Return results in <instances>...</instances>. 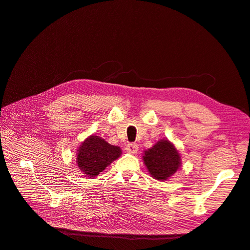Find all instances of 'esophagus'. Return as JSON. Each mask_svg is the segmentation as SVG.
<instances>
[{
  "instance_id": "esophagus-1",
  "label": "esophagus",
  "mask_w": 250,
  "mask_h": 250,
  "mask_svg": "<svg viewBox=\"0 0 250 250\" xmlns=\"http://www.w3.org/2000/svg\"><path fill=\"white\" fill-rule=\"evenodd\" d=\"M126 150H127V152H129V153H136L137 152V150H138V146L136 145V144H129V145H127L126 146V148H125Z\"/></svg>"
}]
</instances>
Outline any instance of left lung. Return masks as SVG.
I'll return each instance as SVG.
<instances>
[{
	"mask_svg": "<svg viewBox=\"0 0 250 250\" xmlns=\"http://www.w3.org/2000/svg\"><path fill=\"white\" fill-rule=\"evenodd\" d=\"M142 161L150 176L158 181H167L182 165L179 150L168 139H161L145 150Z\"/></svg>",
	"mask_w": 250,
	"mask_h": 250,
	"instance_id": "1",
	"label": "left lung"
}]
</instances>
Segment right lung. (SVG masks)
Instances as JSON below:
<instances>
[{"label": "right lung", "mask_w": 250, "mask_h": 250, "mask_svg": "<svg viewBox=\"0 0 250 250\" xmlns=\"http://www.w3.org/2000/svg\"><path fill=\"white\" fill-rule=\"evenodd\" d=\"M119 146L110 145L98 135H90L76 150V164L80 171L88 178L97 177L108 166L121 156Z\"/></svg>", "instance_id": "add662e5"}]
</instances>
